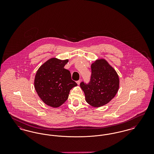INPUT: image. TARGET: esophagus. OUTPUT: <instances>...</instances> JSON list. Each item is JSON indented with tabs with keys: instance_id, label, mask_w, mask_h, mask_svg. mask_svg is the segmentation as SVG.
<instances>
[{
	"instance_id": "1",
	"label": "esophagus",
	"mask_w": 154,
	"mask_h": 154,
	"mask_svg": "<svg viewBox=\"0 0 154 154\" xmlns=\"http://www.w3.org/2000/svg\"><path fill=\"white\" fill-rule=\"evenodd\" d=\"M80 82H81L80 80L77 81H76V82H77V84H78V85H80Z\"/></svg>"
}]
</instances>
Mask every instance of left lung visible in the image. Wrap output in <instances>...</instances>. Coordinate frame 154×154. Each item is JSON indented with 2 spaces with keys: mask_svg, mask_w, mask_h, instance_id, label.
Instances as JSON below:
<instances>
[{
  "mask_svg": "<svg viewBox=\"0 0 154 154\" xmlns=\"http://www.w3.org/2000/svg\"><path fill=\"white\" fill-rule=\"evenodd\" d=\"M91 77L88 84L81 82L86 102L95 107L103 106L117 94L119 79L116 70L104 59H98L91 65Z\"/></svg>",
  "mask_w": 154,
  "mask_h": 154,
  "instance_id": "8db88e82",
  "label": "left lung"
}]
</instances>
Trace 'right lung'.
<instances>
[{
	"mask_svg": "<svg viewBox=\"0 0 154 154\" xmlns=\"http://www.w3.org/2000/svg\"><path fill=\"white\" fill-rule=\"evenodd\" d=\"M69 60L52 58L37 71L34 85L39 97L47 105L57 108L68 99L70 91L77 86L69 70L64 68Z\"/></svg>",
	"mask_w": 154,
	"mask_h": 154,
	"instance_id": "add662e5",
	"label": "right lung"
}]
</instances>
